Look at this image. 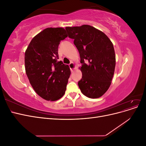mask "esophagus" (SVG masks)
<instances>
[{
    "label": "esophagus",
    "instance_id": "1",
    "mask_svg": "<svg viewBox=\"0 0 146 146\" xmlns=\"http://www.w3.org/2000/svg\"><path fill=\"white\" fill-rule=\"evenodd\" d=\"M69 66L70 70H71V71H73V70L75 69V68H76V65H75V64L74 63H72V62L70 63L69 64Z\"/></svg>",
    "mask_w": 146,
    "mask_h": 146
}]
</instances>
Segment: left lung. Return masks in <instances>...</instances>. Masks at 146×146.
Returning a JSON list of instances; mask_svg holds the SVG:
<instances>
[{"mask_svg": "<svg viewBox=\"0 0 146 146\" xmlns=\"http://www.w3.org/2000/svg\"><path fill=\"white\" fill-rule=\"evenodd\" d=\"M65 29L80 54L82 77L78 82L79 88L88 98H99L108 90L114 75L113 44L104 33L91 25Z\"/></svg>", "mask_w": 146, "mask_h": 146, "instance_id": "8db88e82", "label": "left lung"}]
</instances>
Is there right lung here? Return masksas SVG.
I'll list each match as a JSON object with an SVG mask.
<instances>
[{
  "mask_svg": "<svg viewBox=\"0 0 146 146\" xmlns=\"http://www.w3.org/2000/svg\"><path fill=\"white\" fill-rule=\"evenodd\" d=\"M67 36L63 28H47L32 39L25 53L31 85L46 100H57L65 93L70 71L68 65L58 61V48Z\"/></svg>",
  "mask_w": 146,
  "mask_h": 146,
  "instance_id": "obj_1",
  "label": "right lung"
}]
</instances>
